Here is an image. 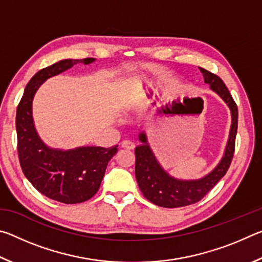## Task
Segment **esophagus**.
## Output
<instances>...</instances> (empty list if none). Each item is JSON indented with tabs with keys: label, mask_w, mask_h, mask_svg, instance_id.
<instances>
[{
	"label": "esophagus",
	"mask_w": 262,
	"mask_h": 262,
	"mask_svg": "<svg viewBox=\"0 0 262 262\" xmlns=\"http://www.w3.org/2000/svg\"><path fill=\"white\" fill-rule=\"evenodd\" d=\"M121 147L125 148V149H128V150H133L135 148V144L129 140H125V141L121 142Z\"/></svg>",
	"instance_id": "1"
}]
</instances>
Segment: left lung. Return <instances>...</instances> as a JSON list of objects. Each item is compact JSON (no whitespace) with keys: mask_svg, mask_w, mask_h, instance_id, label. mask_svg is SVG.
Listing matches in <instances>:
<instances>
[{"mask_svg":"<svg viewBox=\"0 0 262 262\" xmlns=\"http://www.w3.org/2000/svg\"><path fill=\"white\" fill-rule=\"evenodd\" d=\"M200 72L205 78V83L209 84V88L224 100L231 112V128L227 147L223 157L211 172L200 179L184 180L174 178L164 170L150 148L147 134L142 132L139 136L142 144L137 145L135 149V177L144 196L159 207L178 208L200 201L225 176L232 161L238 127L237 105L224 82L217 75L205 68H200Z\"/></svg>","mask_w":262,"mask_h":262,"instance_id":"1","label":"left lung"}]
</instances>
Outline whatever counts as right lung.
I'll use <instances>...</instances> for the list:
<instances>
[{"mask_svg":"<svg viewBox=\"0 0 262 262\" xmlns=\"http://www.w3.org/2000/svg\"><path fill=\"white\" fill-rule=\"evenodd\" d=\"M94 57L66 59L46 67L30 79L17 107V149L24 176L33 187L52 200L67 205L88 201L98 192L106 167L118 145L111 148H50L39 137L32 117V101L39 86L77 63L90 64Z\"/></svg>","mask_w":262,"mask_h":262,"instance_id":"right-lung-1","label":"right lung"}]
</instances>
